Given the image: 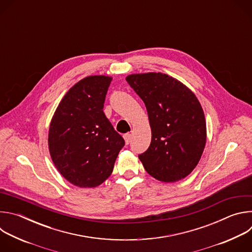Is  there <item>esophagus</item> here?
<instances>
[{
  "label": "esophagus",
  "instance_id": "esophagus-1",
  "mask_svg": "<svg viewBox=\"0 0 252 252\" xmlns=\"http://www.w3.org/2000/svg\"><path fill=\"white\" fill-rule=\"evenodd\" d=\"M124 138H125V141H126V145H128V143L131 140V134L130 133H126V134L124 135Z\"/></svg>",
  "mask_w": 252,
  "mask_h": 252
}]
</instances>
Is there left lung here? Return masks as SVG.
I'll return each mask as SVG.
<instances>
[{
	"instance_id": "left-lung-1",
	"label": "left lung",
	"mask_w": 252,
	"mask_h": 252,
	"mask_svg": "<svg viewBox=\"0 0 252 252\" xmlns=\"http://www.w3.org/2000/svg\"><path fill=\"white\" fill-rule=\"evenodd\" d=\"M126 80L145 102L152 128L151 145L138 158L158 181H181L197 165L206 142L197 97L183 83L161 73L133 74Z\"/></svg>"
}]
</instances>
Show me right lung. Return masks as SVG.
Instances as JSON below:
<instances>
[{
    "mask_svg": "<svg viewBox=\"0 0 252 252\" xmlns=\"http://www.w3.org/2000/svg\"><path fill=\"white\" fill-rule=\"evenodd\" d=\"M111 77L90 76L64 94L52 119L49 150L57 169L79 188H95L109 177L125 146L103 114Z\"/></svg>",
    "mask_w": 252,
    "mask_h": 252,
    "instance_id": "add662e5",
    "label": "right lung"
}]
</instances>
